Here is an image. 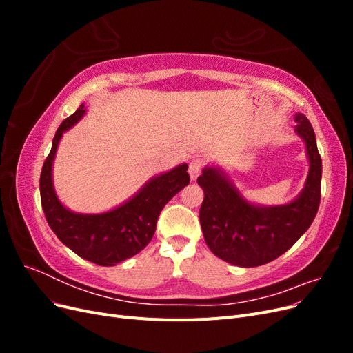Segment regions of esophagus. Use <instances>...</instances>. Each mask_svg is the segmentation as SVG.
I'll return each mask as SVG.
<instances>
[{
    "label": "esophagus",
    "instance_id": "1",
    "mask_svg": "<svg viewBox=\"0 0 353 353\" xmlns=\"http://www.w3.org/2000/svg\"><path fill=\"white\" fill-rule=\"evenodd\" d=\"M201 168H203V163L200 162V160H193V162H191L190 166H188L190 178L193 179V181H196L197 176L200 175V172H201Z\"/></svg>",
    "mask_w": 353,
    "mask_h": 353
}]
</instances>
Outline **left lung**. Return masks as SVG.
<instances>
[{
    "label": "left lung",
    "mask_w": 353,
    "mask_h": 353,
    "mask_svg": "<svg viewBox=\"0 0 353 353\" xmlns=\"http://www.w3.org/2000/svg\"><path fill=\"white\" fill-rule=\"evenodd\" d=\"M294 131L302 138L309 160L305 187L290 203L256 205L234 185L219 166H206L197 178L205 191L200 225L208 248L228 263L253 268L285 253L311 227L321 200L323 162L312 125L302 113L294 114Z\"/></svg>",
    "instance_id": "left-lung-1"
}]
</instances>
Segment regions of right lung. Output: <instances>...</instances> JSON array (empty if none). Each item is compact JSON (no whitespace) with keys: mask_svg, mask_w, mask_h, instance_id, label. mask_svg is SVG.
<instances>
[{"mask_svg":"<svg viewBox=\"0 0 353 353\" xmlns=\"http://www.w3.org/2000/svg\"><path fill=\"white\" fill-rule=\"evenodd\" d=\"M87 113L85 104L61 122L39 178L42 210L57 239L81 258L101 266H114L141 252L152 241L160 212L190 183L188 165L181 163L150 178L123 201L103 213H78L59 200L52 184V163L63 134Z\"/></svg>","mask_w":353,"mask_h":353,"instance_id":"add662e5","label":"right lung"}]
</instances>
